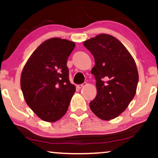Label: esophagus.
Returning <instances> with one entry per match:
<instances>
[{
  "label": "esophagus",
  "mask_w": 158,
  "mask_h": 158,
  "mask_svg": "<svg viewBox=\"0 0 158 158\" xmlns=\"http://www.w3.org/2000/svg\"><path fill=\"white\" fill-rule=\"evenodd\" d=\"M87 85V83H82V84H79V85H77V87L78 88H83V86H85V85Z\"/></svg>",
  "instance_id": "34e87169"
}]
</instances>
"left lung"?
<instances>
[{
    "mask_svg": "<svg viewBox=\"0 0 158 158\" xmlns=\"http://www.w3.org/2000/svg\"><path fill=\"white\" fill-rule=\"evenodd\" d=\"M83 45L95 60L91 73L96 81L97 94L90 108L101 119H113L135 96L139 75L135 60L117 39L109 34H99Z\"/></svg>",
    "mask_w": 158,
    "mask_h": 158,
    "instance_id": "left-lung-1",
    "label": "left lung"
}]
</instances>
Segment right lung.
Instances as JSON below:
<instances>
[{
  "label": "right lung",
  "mask_w": 158,
  "mask_h": 158,
  "mask_svg": "<svg viewBox=\"0 0 158 158\" xmlns=\"http://www.w3.org/2000/svg\"><path fill=\"white\" fill-rule=\"evenodd\" d=\"M75 47L69 40L49 39L32 53L21 73V88L26 102L45 122L62 117L75 92L67 67Z\"/></svg>",
  "instance_id": "1"
}]
</instances>
